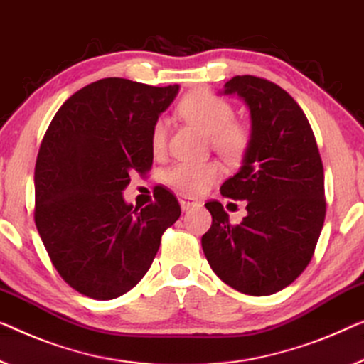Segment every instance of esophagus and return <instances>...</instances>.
<instances>
[{"mask_svg":"<svg viewBox=\"0 0 364 364\" xmlns=\"http://www.w3.org/2000/svg\"><path fill=\"white\" fill-rule=\"evenodd\" d=\"M180 205H181L183 210H189L191 208H194V205H198V203H196V200L189 199V198H181L180 199Z\"/></svg>","mask_w":364,"mask_h":364,"instance_id":"1","label":"esophagus"}]
</instances>
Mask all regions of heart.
Wrapping results in <instances>:
<instances>
[{
	"mask_svg": "<svg viewBox=\"0 0 364 364\" xmlns=\"http://www.w3.org/2000/svg\"><path fill=\"white\" fill-rule=\"evenodd\" d=\"M178 112L189 124L209 135V142L217 154L229 161H238L245 156L252 144V130L247 124L234 119V106L224 97L210 91L198 90L183 97ZM168 122L159 117L150 130V145L155 154L166 147ZM222 176V166L217 161L191 164L180 161L165 171L166 184L184 196H198Z\"/></svg>",
	"mask_w": 364,
	"mask_h": 364,
	"instance_id": "1",
	"label": "heart"
}]
</instances>
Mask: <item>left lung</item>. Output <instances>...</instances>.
<instances>
[{
  "label": "left lung",
  "instance_id": "8db88e82",
  "mask_svg": "<svg viewBox=\"0 0 364 364\" xmlns=\"http://www.w3.org/2000/svg\"><path fill=\"white\" fill-rule=\"evenodd\" d=\"M224 95H238L252 116V144L220 194L247 200V215L230 224L219 200L205 208L213 225L200 238L214 273L248 296L289 286L311 263L325 220L323 165L299 105L278 85L234 77Z\"/></svg>",
  "mask_w": 364,
  "mask_h": 364
}]
</instances>
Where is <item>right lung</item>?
I'll list each match as a JSON object with an SVG mask.
<instances>
[{
  "instance_id": "obj_1",
  "label": "right lung",
  "mask_w": 364,
  "mask_h": 364,
  "mask_svg": "<svg viewBox=\"0 0 364 364\" xmlns=\"http://www.w3.org/2000/svg\"><path fill=\"white\" fill-rule=\"evenodd\" d=\"M178 90L102 78L70 96L43 135L36 227L58 274L80 294L109 301L132 289L181 214L166 189L142 209L122 198L129 173L151 168V126Z\"/></svg>"
}]
</instances>
